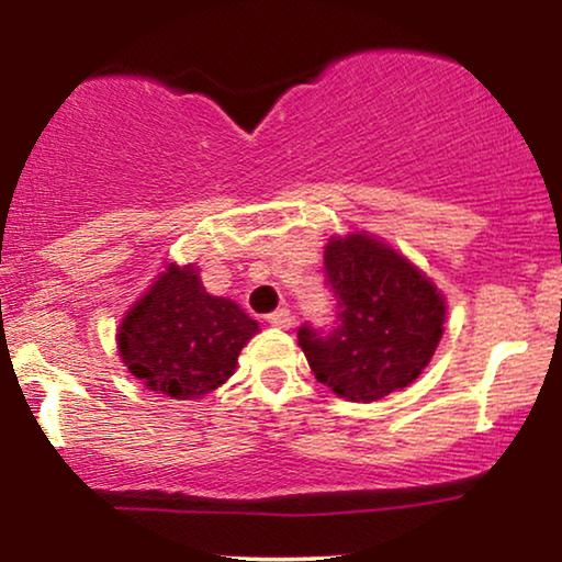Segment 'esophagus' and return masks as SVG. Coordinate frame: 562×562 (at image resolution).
Segmentation results:
<instances>
[{"instance_id":"esophagus-1","label":"esophagus","mask_w":562,"mask_h":562,"mask_svg":"<svg viewBox=\"0 0 562 562\" xmlns=\"http://www.w3.org/2000/svg\"><path fill=\"white\" fill-rule=\"evenodd\" d=\"M268 325L271 327H279V329H289L291 325H294V314H291L289 310H279L273 314H268Z\"/></svg>"}]
</instances>
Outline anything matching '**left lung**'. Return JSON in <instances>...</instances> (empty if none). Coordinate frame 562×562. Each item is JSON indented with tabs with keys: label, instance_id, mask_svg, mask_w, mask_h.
<instances>
[{
	"label": "left lung",
	"instance_id": "1",
	"mask_svg": "<svg viewBox=\"0 0 562 562\" xmlns=\"http://www.w3.org/2000/svg\"><path fill=\"white\" fill-rule=\"evenodd\" d=\"M337 327H299L312 373L348 402H379L417 381L445 333L442 291L375 235H333L325 245Z\"/></svg>",
	"mask_w": 562,
	"mask_h": 562
}]
</instances>
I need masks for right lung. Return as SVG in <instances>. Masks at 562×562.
Masks as SVG:
<instances>
[{"mask_svg":"<svg viewBox=\"0 0 562 562\" xmlns=\"http://www.w3.org/2000/svg\"><path fill=\"white\" fill-rule=\"evenodd\" d=\"M258 329L233 299L202 286L194 263H168L122 317L117 352L150 391L194 402L235 373Z\"/></svg>","mask_w":562,"mask_h":562,"instance_id":"right-lung-1","label":"right lung"}]
</instances>
